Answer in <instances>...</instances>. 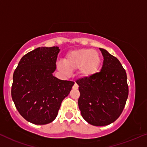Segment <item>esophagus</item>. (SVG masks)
<instances>
[{"mask_svg": "<svg viewBox=\"0 0 147 147\" xmlns=\"http://www.w3.org/2000/svg\"><path fill=\"white\" fill-rule=\"evenodd\" d=\"M78 87H79V86L77 84V83H75V84H74V86L72 88H73L74 89H77V88H78Z\"/></svg>", "mask_w": 147, "mask_h": 147, "instance_id": "obj_1", "label": "esophagus"}]
</instances>
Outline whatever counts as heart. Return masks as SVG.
<instances>
[{
	"mask_svg": "<svg viewBox=\"0 0 147 147\" xmlns=\"http://www.w3.org/2000/svg\"><path fill=\"white\" fill-rule=\"evenodd\" d=\"M100 63L101 57L97 51L81 48L68 51L64 57L63 62L58 63V67L65 74L77 69L79 76L88 78L97 73Z\"/></svg>",
	"mask_w": 147,
	"mask_h": 147,
	"instance_id": "heart-1",
	"label": "heart"
}]
</instances>
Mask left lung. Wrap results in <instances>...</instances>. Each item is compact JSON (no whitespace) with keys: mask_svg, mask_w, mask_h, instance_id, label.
<instances>
[{"mask_svg":"<svg viewBox=\"0 0 147 147\" xmlns=\"http://www.w3.org/2000/svg\"><path fill=\"white\" fill-rule=\"evenodd\" d=\"M100 50L104 59L101 70L93 77L76 81L80 92L78 105L82 117L96 126L115 121L123 112L128 96L125 69L107 50Z\"/></svg>","mask_w":147,"mask_h":147,"instance_id":"8db88e82","label":"left lung"}]
</instances>
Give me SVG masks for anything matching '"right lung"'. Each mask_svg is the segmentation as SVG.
I'll list each match as a JSON object with an SVG mask.
<instances>
[{"label": "right lung", "mask_w": 147, "mask_h": 147, "mask_svg": "<svg viewBox=\"0 0 147 147\" xmlns=\"http://www.w3.org/2000/svg\"><path fill=\"white\" fill-rule=\"evenodd\" d=\"M59 51L58 47L37 48L21 59L14 72L12 100L19 114L32 123L52 122L75 84L53 76Z\"/></svg>", "instance_id": "add662e5"}]
</instances>
